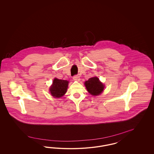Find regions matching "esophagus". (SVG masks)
Wrapping results in <instances>:
<instances>
[{
  "label": "esophagus",
  "instance_id": "1",
  "mask_svg": "<svg viewBox=\"0 0 154 154\" xmlns=\"http://www.w3.org/2000/svg\"><path fill=\"white\" fill-rule=\"evenodd\" d=\"M73 79L74 81H79V79H80V77H79V75H75V76H73Z\"/></svg>",
  "mask_w": 154,
  "mask_h": 154
}]
</instances>
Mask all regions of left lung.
I'll use <instances>...</instances> for the list:
<instances>
[{
  "mask_svg": "<svg viewBox=\"0 0 154 154\" xmlns=\"http://www.w3.org/2000/svg\"><path fill=\"white\" fill-rule=\"evenodd\" d=\"M85 86L90 94L93 95H99L102 93L104 86L97 77L89 79L85 82Z\"/></svg>",
  "mask_w": 154,
  "mask_h": 154,
  "instance_id": "8db88e82",
  "label": "left lung"
}]
</instances>
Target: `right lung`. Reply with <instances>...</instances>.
I'll return each instance as SVG.
<instances>
[{"mask_svg":"<svg viewBox=\"0 0 154 154\" xmlns=\"http://www.w3.org/2000/svg\"><path fill=\"white\" fill-rule=\"evenodd\" d=\"M69 82L57 79H54L50 91L52 95L55 98H60L65 94L68 89Z\"/></svg>","mask_w":154,"mask_h":154,"instance_id":"obj_1","label":"right lung"}]
</instances>
